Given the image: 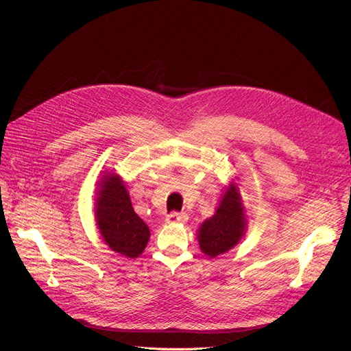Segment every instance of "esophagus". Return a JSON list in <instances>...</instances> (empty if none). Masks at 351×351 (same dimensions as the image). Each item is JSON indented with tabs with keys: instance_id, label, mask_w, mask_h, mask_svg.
<instances>
[{
	"instance_id": "34e87169",
	"label": "esophagus",
	"mask_w": 351,
	"mask_h": 351,
	"mask_svg": "<svg viewBox=\"0 0 351 351\" xmlns=\"http://www.w3.org/2000/svg\"><path fill=\"white\" fill-rule=\"evenodd\" d=\"M188 220V216L185 213H179V212H171L168 216H166V222L168 223H183Z\"/></svg>"
}]
</instances>
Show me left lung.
<instances>
[{"label":"left lung","mask_w":351,"mask_h":351,"mask_svg":"<svg viewBox=\"0 0 351 351\" xmlns=\"http://www.w3.org/2000/svg\"><path fill=\"white\" fill-rule=\"evenodd\" d=\"M245 215L236 188L232 185L222 197L216 213L205 220L199 229L200 250L216 257L230 250L245 232Z\"/></svg>","instance_id":"left-lung-1"}]
</instances>
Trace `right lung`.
I'll return each instance as SVG.
<instances>
[{"mask_svg": "<svg viewBox=\"0 0 351 351\" xmlns=\"http://www.w3.org/2000/svg\"><path fill=\"white\" fill-rule=\"evenodd\" d=\"M95 212L104 241L114 252L135 259L145 250L151 236L149 229L135 213L118 175L104 178Z\"/></svg>", "mask_w": 351, "mask_h": 351, "instance_id": "obj_1", "label": "right lung"}]
</instances>
